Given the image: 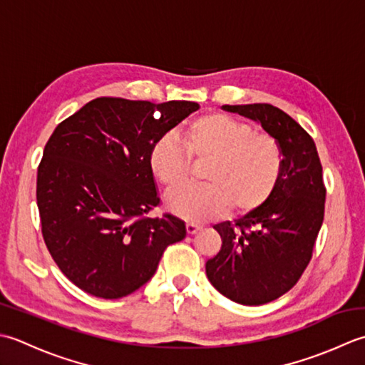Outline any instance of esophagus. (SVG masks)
<instances>
[{"instance_id":"34e87169","label":"esophagus","mask_w":365,"mask_h":365,"mask_svg":"<svg viewBox=\"0 0 365 365\" xmlns=\"http://www.w3.org/2000/svg\"><path fill=\"white\" fill-rule=\"evenodd\" d=\"M185 230H187L189 235H195L200 230V227L197 224H187V225H185Z\"/></svg>"}]
</instances>
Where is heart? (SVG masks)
Instances as JSON below:
<instances>
[{
    "instance_id": "heart-1",
    "label": "heart",
    "mask_w": 365,
    "mask_h": 365,
    "mask_svg": "<svg viewBox=\"0 0 365 365\" xmlns=\"http://www.w3.org/2000/svg\"><path fill=\"white\" fill-rule=\"evenodd\" d=\"M192 158L210 159L206 184L182 185L167 195L170 211L189 222L222 217L230 207L236 214L257 210L271 198L284 172L277 138L225 113L193 120L184 141L173 133L160 137L151 150L153 175L165 187H176L190 176Z\"/></svg>"
}]
</instances>
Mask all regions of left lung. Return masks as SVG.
Segmentation results:
<instances>
[{
    "label": "left lung",
    "mask_w": 365,
    "mask_h": 365,
    "mask_svg": "<svg viewBox=\"0 0 365 365\" xmlns=\"http://www.w3.org/2000/svg\"><path fill=\"white\" fill-rule=\"evenodd\" d=\"M222 108L258 121L284 151V172L271 198L235 224L214 225L222 249L206 262L219 293L259 306L292 289L310 263L324 219L323 168L314 138L285 111L271 103Z\"/></svg>",
    "instance_id": "left-lung-1"
}]
</instances>
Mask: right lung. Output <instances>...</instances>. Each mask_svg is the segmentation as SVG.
<instances>
[{
	"instance_id": "right-lung-1",
	"label": "right lung",
	"mask_w": 365,
	"mask_h": 365,
	"mask_svg": "<svg viewBox=\"0 0 365 365\" xmlns=\"http://www.w3.org/2000/svg\"><path fill=\"white\" fill-rule=\"evenodd\" d=\"M197 102L98 98L59 123L37 168L36 198L51 258L73 285L103 299L135 292L170 244L185 237L159 205L155 141L198 110Z\"/></svg>"
}]
</instances>
